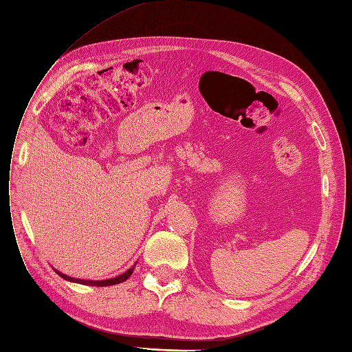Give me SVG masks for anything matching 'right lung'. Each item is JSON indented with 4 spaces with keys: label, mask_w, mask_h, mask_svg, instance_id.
I'll list each match as a JSON object with an SVG mask.
<instances>
[{
    "label": "right lung",
    "mask_w": 352,
    "mask_h": 352,
    "mask_svg": "<svg viewBox=\"0 0 352 352\" xmlns=\"http://www.w3.org/2000/svg\"><path fill=\"white\" fill-rule=\"evenodd\" d=\"M134 266H135V265H134ZM134 266H133V267H130L129 270L124 272L122 275H120V276H117V278H112V279H105V280H86V279H74V278H70V276H67V275L61 274V272H56V274H58L61 278H64L65 280H70V282H77V283H83V285H92V287H109V285H116V283H121V282H124V280H127V279L131 276V274H133Z\"/></svg>",
    "instance_id": "right-lung-1"
}]
</instances>
